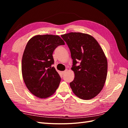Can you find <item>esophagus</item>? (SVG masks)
Returning a JSON list of instances; mask_svg holds the SVG:
<instances>
[{
    "label": "esophagus",
    "mask_w": 128,
    "mask_h": 128,
    "mask_svg": "<svg viewBox=\"0 0 128 128\" xmlns=\"http://www.w3.org/2000/svg\"><path fill=\"white\" fill-rule=\"evenodd\" d=\"M67 72V69H66V70H65L64 71H63V72H62V74L63 75H64V74H66V72Z\"/></svg>",
    "instance_id": "obj_1"
}]
</instances>
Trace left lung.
<instances>
[{
	"label": "left lung",
	"mask_w": 128,
	"mask_h": 128,
	"mask_svg": "<svg viewBox=\"0 0 128 128\" xmlns=\"http://www.w3.org/2000/svg\"><path fill=\"white\" fill-rule=\"evenodd\" d=\"M66 42L72 59L74 80L72 91L84 100L94 98L102 90L107 74V60L101 46L94 37L86 34L70 32L61 36ZM79 61L78 66L76 64Z\"/></svg>",
	"instance_id": "1"
}]
</instances>
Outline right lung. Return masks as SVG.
Here are the masks:
<instances>
[{
  "instance_id": "1",
  "label": "right lung",
  "mask_w": 128,
  "mask_h": 128,
  "mask_svg": "<svg viewBox=\"0 0 128 128\" xmlns=\"http://www.w3.org/2000/svg\"><path fill=\"white\" fill-rule=\"evenodd\" d=\"M59 36L36 35L28 41L22 59V74L29 91L38 98H46L54 94L61 77L55 68L53 52L64 45Z\"/></svg>"
}]
</instances>
